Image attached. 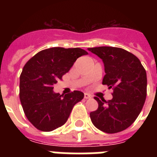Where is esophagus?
I'll use <instances>...</instances> for the list:
<instances>
[{
  "mask_svg": "<svg viewBox=\"0 0 157 157\" xmlns=\"http://www.w3.org/2000/svg\"><path fill=\"white\" fill-rule=\"evenodd\" d=\"M84 98H86V99H87V98H91V96L90 95V94H89L85 93V94H84Z\"/></svg>",
  "mask_w": 157,
  "mask_h": 157,
  "instance_id": "esophagus-1",
  "label": "esophagus"
}]
</instances>
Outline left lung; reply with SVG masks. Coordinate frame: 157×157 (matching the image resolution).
Segmentation results:
<instances>
[{"instance_id": "8db88e82", "label": "left lung", "mask_w": 157, "mask_h": 157, "mask_svg": "<svg viewBox=\"0 0 157 157\" xmlns=\"http://www.w3.org/2000/svg\"><path fill=\"white\" fill-rule=\"evenodd\" d=\"M88 50L103 60V85L113 90L111 100L94 97L98 107L90 112L91 121L107 134L124 130L137 119L146 100V70L134 54L121 48L100 46Z\"/></svg>"}]
</instances>
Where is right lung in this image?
Segmentation results:
<instances>
[{
  "label": "right lung",
  "mask_w": 157,
  "mask_h": 157,
  "mask_svg": "<svg viewBox=\"0 0 157 157\" xmlns=\"http://www.w3.org/2000/svg\"><path fill=\"white\" fill-rule=\"evenodd\" d=\"M86 54L81 48L53 47L38 52L23 67L19 98L25 116L37 129L49 132L63 125L74 105L83 99L81 91L63 95L53 89L76 59Z\"/></svg>",
  "instance_id": "right-lung-1"
}]
</instances>
